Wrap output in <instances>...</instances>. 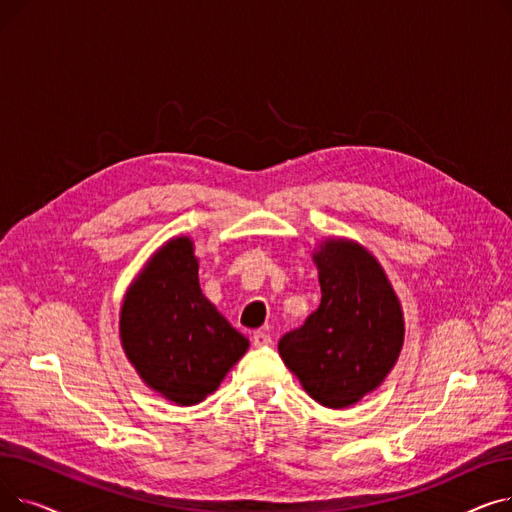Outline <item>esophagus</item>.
Wrapping results in <instances>:
<instances>
[{"label":"esophagus","mask_w":512,"mask_h":512,"mask_svg":"<svg viewBox=\"0 0 512 512\" xmlns=\"http://www.w3.org/2000/svg\"><path fill=\"white\" fill-rule=\"evenodd\" d=\"M251 340H253L255 346H270L272 344V336H270V332H265V330H255Z\"/></svg>","instance_id":"esophagus-1"}]
</instances>
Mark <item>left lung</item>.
<instances>
[{
  "instance_id": "left-lung-1",
  "label": "left lung",
  "mask_w": 512,
  "mask_h": 512,
  "mask_svg": "<svg viewBox=\"0 0 512 512\" xmlns=\"http://www.w3.org/2000/svg\"><path fill=\"white\" fill-rule=\"evenodd\" d=\"M321 303L278 351L319 405L344 409L378 388L398 359L405 326L396 294L363 247L326 240L315 255Z\"/></svg>"
}]
</instances>
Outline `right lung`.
I'll return each instance as SVG.
<instances>
[{"label": "right lung", "instance_id": "add662e5", "mask_svg": "<svg viewBox=\"0 0 512 512\" xmlns=\"http://www.w3.org/2000/svg\"><path fill=\"white\" fill-rule=\"evenodd\" d=\"M126 357L147 386L176 405H197L247 353L199 288V263L186 236L170 240L126 294L120 315Z\"/></svg>", "mask_w": 512, "mask_h": 512}]
</instances>
